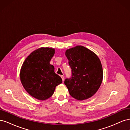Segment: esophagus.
<instances>
[{"instance_id":"1","label":"esophagus","mask_w":130,"mask_h":130,"mask_svg":"<svg viewBox=\"0 0 130 130\" xmlns=\"http://www.w3.org/2000/svg\"><path fill=\"white\" fill-rule=\"evenodd\" d=\"M61 78H62V81H63L64 80V76H63V75H61Z\"/></svg>"}]
</instances>
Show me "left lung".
<instances>
[{
	"instance_id": "1",
	"label": "left lung",
	"mask_w": 130,
	"mask_h": 130,
	"mask_svg": "<svg viewBox=\"0 0 130 130\" xmlns=\"http://www.w3.org/2000/svg\"><path fill=\"white\" fill-rule=\"evenodd\" d=\"M65 55L72 73V77L64 81L70 95L80 101L92 97L103 81V70L99 58L82 45L66 50Z\"/></svg>"
}]
</instances>
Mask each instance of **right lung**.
I'll return each instance as SVG.
<instances>
[{
    "label": "right lung",
    "mask_w": 130,
    "mask_h": 130,
    "mask_svg": "<svg viewBox=\"0 0 130 130\" xmlns=\"http://www.w3.org/2000/svg\"><path fill=\"white\" fill-rule=\"evenodd\" d=\"M55 50L41 47L34 50L23 62L20 70V80L26 91L39 100L52 96L57 86L62 82L61 77L54 72L50 61Z\"/></svg>",
    "instance_id": "1"
}]
</instances>
